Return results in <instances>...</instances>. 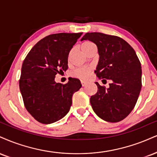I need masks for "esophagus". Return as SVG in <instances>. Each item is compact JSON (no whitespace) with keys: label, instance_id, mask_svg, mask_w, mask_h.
Listing matches in <instances>:
<instances>
[{"label":"esophagus","instance_id":"esophagus-1","mask_svg":"<svg viewBox=\"0 0 157 157\" xmlns=\"http://www.w3.org/2000/svg\"><path fill=\"white\" fill-rule=\"evenodd\" d=\"M80 82H81V84H82V86H86V85L87 83L86 81H84V80H80Z\"/></svg>","mask_w":157,"mask_h":157}]
</instances>
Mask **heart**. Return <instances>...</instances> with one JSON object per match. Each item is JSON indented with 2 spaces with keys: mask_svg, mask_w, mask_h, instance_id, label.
I'll return each mask as SVG.
<instances>
[{
  "mask_svg": "<svg viewBox=\"0 0 157 157\" xmlns=\"http://www.w3.org/2000/svg\"><path fill=\"white\" fill-rule=\"evenodd\" d=\"M96 48L94 43L90 41H85L80 44V48L86 53L87 51L90 50V49ZM92 71L91 67H80L75 69L71 73L72 76L79 77L81 79H87L89 77L90 72Z\"/></svg>",
  "mask_w": 157,
  "mask_h": 157,
  "instance_id": "heart-1",
  "label": "heart"
}]
</instances>
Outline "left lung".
I'll use <instances>...</instances> for the list:
<instances>
[{"label":"left lung","mask_w":157,"mask_h":157,"mask_svg":"<svg viewBox=\"0 0 157 157\" xmlns=\"http://www.w3.org/2000/svg\"><path fill=\"white\" fill-rule=\"evenodd\" d=\"M97 44L99 61L95 71L98 78L110 80L109 88L97 84L98 90L90 102L96 114L106 121L116 123L126 118L135 107L142 87L141 63L135 51L116 36L86 33L81 40Z\"/></svg>","instance_id":"left-lung-1"}]
</instances>
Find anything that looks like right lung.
<instances>
[{"label": "right lung", "instance_id": "1", "mask_svg": "<svg viewBox=\"0 0 157 157\" xmlns=\"http://www.w3.org/2000/svg\"><path fill=\"white\" fill-rule=\"evenodd\" d=\"M82 33H59L38 41L30 50L21 69L19 84L24 105L37 121L52 124L69 111L72 96L81 88L78 79L57 83L56 75L67 71L69 51Z\"/></svg>", "mask_w": 157, "mask_h": 157}]
</instances>
